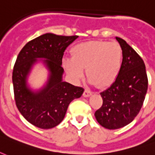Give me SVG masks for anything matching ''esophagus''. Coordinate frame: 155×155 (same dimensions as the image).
Instances as JSON below:
<instances>
[{"label": "esophagus", "mask_w": 155, "mask_h": 155, "mask_svg": "<svg viewBox=\"0 0 155 155\" xmlns=\"http://www.w3.org/2000/svg\"><path fill=\"white\" fill-rule=\"evenodd\" d=\"M83 95H84V97L88 98V97H89L90 95H92V93L90 92L89 90H88V89H85V90H84V92Z\"/></svg>", "instance_id": "1"}]
</instances>
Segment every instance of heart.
Listing matches in <instances>:
<instances>
[{
	"label": "heart",
	"mask_w": 155,
	"mask_h": 155,
	"mask_svg": "<svg viewBox=\"0 0 155 155\" xmlns=\"http://www.w3.org/2000/svg\"><path fill=\"white\" fill-rule=\"evenodd\" d=\"M72 58H65L63 66L74 81H81L86 69L89 82L104 88L114 83L122 66V49L116 42L93 41L78 44Z\"/></svg>",
	"instance_id": "heart-1"
}]
</instances>
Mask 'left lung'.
<instances>
[{
	"instance_id": "obj_1",
	"label": "left lung",
	"mask_w": 155,
	"mask_h": 155,
	"mask_svg": "<svg viewBox=\"0 0 155 155\" xmlns=\"http://www.w3.org/2000/svg\"><path fill=\"white\" fill-rule=\"evenodd\" d=\"M122 49V66L114 83L100 93L103 105L94 113L104 128L115 130L135 119L141 108L148 89L145 63L134 49L116 37Z\"/></svg>"
}]
</instances>
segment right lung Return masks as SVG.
Wrapping results in <instances>:
<instances>
[{
	"instance_id": "obj_1",
	"label": "right lung",
	"mask_w": 155,
	"mask_h": 155,
	"mask_svg": "<svg viewBox=\"0 0 155 155\" xmlns=\"http://www.w3.org/2000/svg\"><path fill=\"white\" fill-rule=\"evenodd\" d=\"M78 36L42 34L32 40L17 57L12 74L15 104L28 122L41 129L57 127L65 117L69 104L81 98L84 89L63 81L64 51ZM42 63L49 71L45 84L34 91L28 79L34 66Z\"/></svg>"
}]
</instances>
